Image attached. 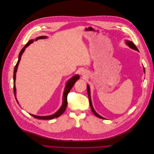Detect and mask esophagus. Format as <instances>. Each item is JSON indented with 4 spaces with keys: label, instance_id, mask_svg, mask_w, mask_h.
Segmentation results:
<instances>
[{
    "label": "esophagus",
    "instance_id": "obj_1",
    "mask_svg": "<svg viewBox=\"0 0 154 154\" xmlns=\"http://www.w3.org/2000/svg\"><path fill=\"white\" fill-rule=\"evenodd\" d=\"M85 71H82V74L84 76V75H85Z\"/></svg>",
    "mask_w": 154,
    "mask_h": 154
}]
</instances>
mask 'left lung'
<instances>
[{
	"mask_svg": "<svg viewBox=\"0 0 154 154\" xmlns=\"http://www.w3.org/2000/svg\"><path fill=\"white\" fill-rule=\"evenodd\" d=\"M126 44H127V45H128L130 48L133 49H135V50H136V51H138V50L137 48L136 47V46L135 45V44H134L133 42L130 41H126ZM143 70H144V72H145V69H144V68H143ZM87 91H88V98H89V101H90V107H91V111H92V112L94 113V115L95 116H98V118H100V119H104L103 117H102L101 116L99 115H98L96 112L94 111V108H93V105H92V103H91V97H90V87H89L88 85H87Z\"/></svg>",
	"mask_w": 154,
	"mask_h": 154,
	"instance_id": "8db88e82",
	"label": "left lung"
}]
</instances>
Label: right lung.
Returning <instances> with one entry per match:
<instances>
[{"mask_svg":"<svg viewBox=\"0 0 154 154\" xmlns=\"http://www.w3.org/2000/svg\"><path fill=\"white\" fill-rule=\"evenodd\" d=\"M47 37L46 36H39V37H38L37 38L35 39V41H37L38 39H45V38H46ZM33 40H30L29 41L26 45L24 46V47L21 49L20 52L19 54V60H18V61L16 65L15 68H14V96H15V98H16V100L17 102V100L16 99V86H15V81H16V72H17V67H18V65H19V61L20 60V58H21V56L22 54H23V53H24V51L25 50V49L28 46L31 45V43H32L33 42ZM79 75H75L73 77H72L71 79H69L68 80V82H67V84L66 85V87H65V89H64V94H63V104L61 106V108L59 109V110H58L57 112H56L54 114L52 115H49V116H36V115H32L31 114V116H32L33 117H34V118L37 119H40V120H51V119H53L54 118H57V117H59L60 115H61L66 110V108L67 107V105H68V101H67V97H68V94L69 93V92L70 91L71 89L72 88V87L74 86L75 83H76V82L77 81L78 79H79ZM18 103V102H17Z\"/></svg>","mask_w":154,"mask_h":154,"instance_id":"right-lung-1","label":"right lung"}]
</instances>
